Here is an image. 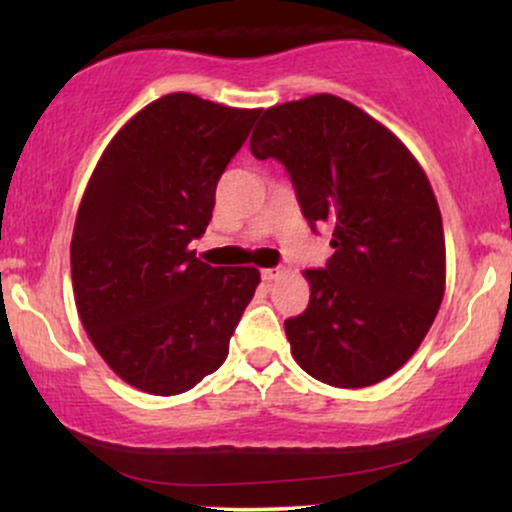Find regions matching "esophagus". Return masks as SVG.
<instances>
[{
	"label": "esophagus",
	"instance_id": "34e87169",
	"mask_svg": "<svg viewBox=\"0 0 512 512\" xmlns=\"http://www.w3.org/2000/svg\"><path fill=\"white\" fill-rule=\"evenodd\" d=\"M281 274H284V269H281V267H269V269H262V279L267 281V284H269V281H276V279H279Z\"/></svg>",
	"mask_w": 512,
	"mask_h": 512
}]
</instances>
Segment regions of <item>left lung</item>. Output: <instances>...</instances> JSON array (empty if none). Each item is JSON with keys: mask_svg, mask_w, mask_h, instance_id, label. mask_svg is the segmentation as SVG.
Wrapping results in <instances>:
<instances>
[{"mask_svg": "<svg viewBox=\"0 0 512 512\" xmlns=\"http://www.w3.org/2000/svg\"><path fill=\"white\" fill-rule=\"evenodd\" d=\"M250 151L286 168L313 231L332 228L334 255L305 269L308 308L284 322L293 358L320 383H380L443 301V219L426 173L390 129L330 93L264 110Z\"/></svg>", "mask_w": 512, "mask_h": 512, "instance_id": "left-lung-1", "label": "left lung"}]
</instances>
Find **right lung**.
<instances>
[{
  "label": "right lung",
  "instance_id": "1",
  "mask_svg": "<svg viewBox=\"0 0 512 512\" xmlns=\"http://www.w3.org/2000/svg\"><path fill=\"white\" fill-rule=\"evenodd\" d=\"M260 110L192 93L149 103L115 134L88 180L72 236L81 325L125 383L180 395L226 361L260 272L199 262L216 182Z\"/></svg>",
  "mask_w": 512,
  "mask_h": 512
}]
</instances>
